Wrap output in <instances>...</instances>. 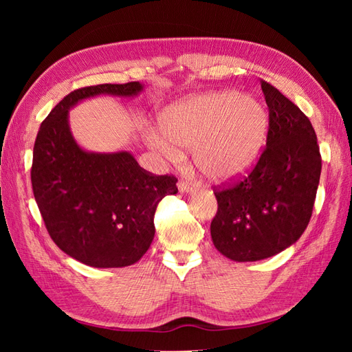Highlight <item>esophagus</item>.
Returning <instances> with one entry per match:
<instances>
[{"label": "esophagus", "mask_w": 352, "mask_h": 352, "mask_svg": "<svg viewBox=\"0 0 352 352\" xmlns=\"http://www.w3.org/2000/svg\"><path fill=\"white\" fill-rule=\"evenodd\" d=\"M177 188H179V190L180 192H190V190L194 189V184L192 182H189V180H185V179H180L179 182H177Z\"/></svg>", "instance_id": "1"}]
</instances>
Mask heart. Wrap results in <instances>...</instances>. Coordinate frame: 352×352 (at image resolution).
Masks as SVG:
<instances>
[{
    "instance_id": "b5f03b06",
    "label": "heart",
    "mask_w": 352,
    "mask_h": 352,
    "mask_svg": "<svg viewBox=\"0 0 352 352\" xmlns=\"http://www.w3.org/2000/svg\"><path fill=\"white\" fill-rule=\"evenodd\" d=\"M160 127L170 142L192 148L194 163L202 175L230 182L257 163L267 140L269 116L251 97L214 92L170 105L160 114ZM151 141L170 158L179 157L163 138L154 135Z\"/></svg>"
}]
</instances>
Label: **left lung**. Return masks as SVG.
<instances>
[{
  "label": "left lung",
  "instance_id": "left-lung-1",
  "mask_svg": "<svg viewBox=\"0 0 352 352\" xmlns=\"http://www.w3.org/2000/svg\"><path fill=\"white\" fill-rule=\"evenodd\" d=\"M267 144L257 164L236 182L214 186V247L235 261H257L295 243L313 214L322 155L308 117L269 82Z\"/></svg>",
  "mask_w": 352,
  "mask_h": 352
}]
</instances>
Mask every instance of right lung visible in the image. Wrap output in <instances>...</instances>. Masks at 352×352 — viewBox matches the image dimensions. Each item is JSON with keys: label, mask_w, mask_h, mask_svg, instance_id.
Listing matches in <instances>:
<instances>
[{"label": "right lung", "mask_w": 352, "mask_h": 352, "mask_svg": "<svg viewBox=\"0 0 352 352\" xmlns=\"http://www.w3.org/2000/svg\"><path fill=\"white\" fill-rule=\"evenodd\" d=\"M141 91L140 82L73 91L36 135L30 180L41 216L57 247L91 267H126L142 257L154 239L158 202L177 192V179L146 172L126 151H83L70 133L69 109L94 95Z\"/></svg>", "instance_id": "1"}]
</instances>
